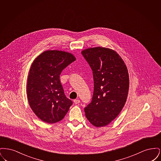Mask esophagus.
Segmentation results:
<instances>
[{"mask_svg": "<svg viewBox=\"0 0 161 161\" xmlns=\"http://www.w3.org/2000/svg\"><path fill=\"white\" fill-rule=\"evenodd\" d=\"M74 103L75 104H78V103H80V101L78 100V99H77V100H74Z\"/></svg>", "mask_w": 161, "mask_h": 161, "instance_id": "obj_1", "label": "esophagus"}]
</instances>
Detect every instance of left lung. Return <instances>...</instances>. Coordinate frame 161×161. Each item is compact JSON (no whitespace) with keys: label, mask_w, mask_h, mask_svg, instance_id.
<instances>
[{"label":"left lung","mask_w":161,"mask_h":161,"mask_svg":"<svg viewBox=\"0 0 161 161\" xmlns=\"http://www.w3.org/2000/svg\"><path fill=\"white\" fill-rule=\"evenodd\" d=\"M81 54L92 69L94 81L92 101L84 108L85 115L93 125L104 127L115 119L125 104L128 70L113 49L98 46L86 49Z\"/></svg>","instance_id":"left-lung-1"}]
</instances>
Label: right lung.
I'll use <instances>...</instances> for the list:
<instances>
[{"instance_id":"right-lung-1","label":"right lung","mask_w":161,"mask_h":161,"mask_svg":"<svg viewBox=\"0 0 161 161\" xmlns=\"http://www.w3.org/2000/svg\"><path fill=\"white\" fill-rule=\"evenodd\" d=\"M76 60L68 52L48 50L34 60L27 81L26 93L30 106L40 119L54 124L64 118L72 104L66 97L60 75Z\"/></svg>"}]
</instances>
